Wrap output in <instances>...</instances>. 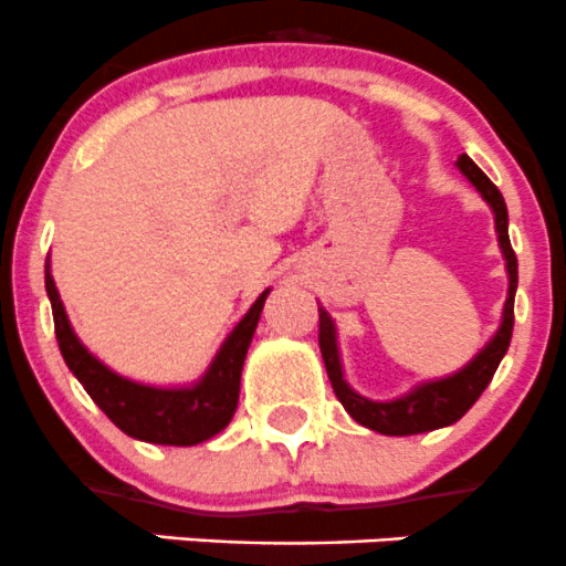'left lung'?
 I'll return each mask as SVG.
<instances>
[{
  "label": "left lung",
  "instance_id": "obj_1",
  "mask_svg": "<svg viewBox=\"0 0 566 566\" xmlns=\"http://www.w3.org/2000/svg\"><path fill=\"white\" fill-rule=\"evenodd\" d=\"M460 172L473 182L484 202L490 205L495 216V232H499V247L506 260V273H510V290H506L504 315H501L499 331L493 339L449 378L427 380V384L413 386L402 397L389 399V402H378V399L361 397L347 386L345 373H342L339 361V345H336V325L328 312L319 306V353H323L325 373H328L331 386H334L336 399L345 405L347 413L358 421V424L369 427V430L380 432V436H419V432L441 430V427L454 424L468 413L473 402L482 397L488 384L493 380L495 369H499L501 358H504L506 347L512 339V325H515V290H517V256L510 243V213H506V202L501 197L499 188L490 182V177L462 153L458 158Z\"/></svg>",
  "mask_w": 566,
  "mask_h": 566
}]
</instances>
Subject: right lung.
Masks as SVG:
<instances>
[{"label": "right lung", "mask_w": 566, "mask_h": 566, "mask_svg": "<svg viewBox=\"0 0 566 566\" xmlns=\"http://www.w3.org/2000/svg\"><path fill=\"white\" fill-rule=\"evenodd\" d=\"M45 293H49L51 312H54L56 342H60V353L67 369L76 375L84 391L125 436L136 438V441L161 443V447H193V443L219 436L230 424L238 408V394H241L243 361H247L251 336H254L260 312L271 290H265L251 304L241 323L221 342L208 373L197 384L172 386V389L123 378L82 345L76 331L71 328L60 293H56L49 260H45Z\"/></svg>", "instance_id": "add662e5"}]
</instances>
